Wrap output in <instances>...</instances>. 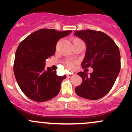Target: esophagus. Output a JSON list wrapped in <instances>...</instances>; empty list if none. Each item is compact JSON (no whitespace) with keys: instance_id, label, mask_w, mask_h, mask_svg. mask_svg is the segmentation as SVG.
Returning <instances> with one entry per match:
<instances>
[{"instance_id":"1","label":"esophagus","mask_w":132,"mask_h":132,"mask_svg":"<svg viewBox=\"0 0 132 132\" xmlns=\"http://www.w3.org/2000/svg\"><path fill=\"white\" fill-rule=\"evenodd\" d=\"M73 76V73H68L67 74V77L68 78H71Z\"/></svg>"}]
</instances>
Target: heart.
Instances as JSON below:
<instances>
[{
  "instance_id": "1",
  "label": "heart",
  "mask_w": 132,
  "mask_h": 132,
  "mask_svg": "<svg viewBox=\"0 0 132 132\" xmlns=\"http://www.w3.org/2000/svg\"><path fill=\"white\" fill-rule=\"evenodd\" d=\"M72 43H73V45H74L77 43H83V42H82V40L80 39L79 38H75L72 39ZM65 64H66V66H67V68L69 69V70H72L74 69L75 66H74L73 62H70V61H66V62H65Z\"/></svg>"
}]
</instances>
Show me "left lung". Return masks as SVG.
<instances>
[{
  "label": "left lung",
  "mask_w": 132,
  "mask_h": 132,
  "mask_svg": "<svg viewBox=\"0 0 132 132\" xmlns=\"http://www.w3.org/2000/svg\"><path fill=\"white\" fill-rule=\"evenodd\" d=\"M74 35L84 41L87 49L82 62L83 68L91 66L89 75L78 72L82 82L75 88V93L86 99L96 100L110 91L119 73L121 56L114 41L104 32L93 30H78Z\"/></svg>",
  "instance_id": "8db88e82"
}]
</instances>
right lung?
I'll use <instances>...</instances> for the list:
<instances>
[{
    "instance_id": "add662e5",
    "label": "right lung",
    "mask_w": 132,
    "mask_h": 132,
    "mask_svg": "<svg viewBox=\"0 0 132 132\" xmlns=\"http://www.w3.org/2000/svg\"><path fill=\"white\" fill-rule=\"evenodd\" d=\"M71 32L42 29L34 32L18 45L14 59V76L26 96L36 102H45L56 96L66 75L45 68L46 59L55 53L57 42Z\"/></svg>"
}]
</instances>
